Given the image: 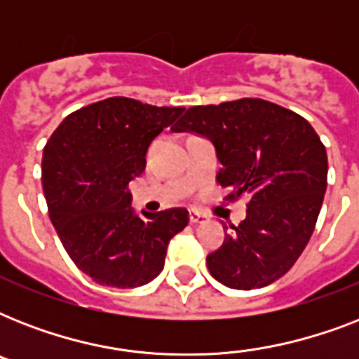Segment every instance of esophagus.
I'll return each instance as SVG.
<instances>
[{"label": "esophagus", "instance_id": "1", "mask_svg": "<svg viewBox=\"0 0 359 359\" xmlns=\"http://www.w3.org/2000/svg\"><path fill=\"white\" fill-rule=\"evenodd\" d=\"M207 216L203 212H199V210H191L190 212V222L191 224H205L207 222Z\"/></svg>", "mask_w": 359, "mask_h": 359}]
</instances>
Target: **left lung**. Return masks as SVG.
I'll return each mask as SVG.
<instances>
[{
    "label": "left lung",
    "mask_w": 359,
    "mask_h": 359,
    "mask_svg": "<svg viewBox=\"0 0 359 359\" xmlns=\"http://www.w3.org/2000/svg\"><path fill=\"white\" fill-rule=\"evenodd\" d=\"M171 130L212 143L227 199L250 196L244 222L207 257L212 278L251 290L285 276L311 238L326 194L328 156L311 124L278 104L242 98L190 108Z\"/></svg>",
    "instance_id": "obj_1"
}]
</instances>
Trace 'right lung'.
Instances as JSON below:
<instances>
[{"label":"right lung","instance_id":"1","mask_svg":"<svg viewBox=\"0 0 359 359\" xmlns=\"http://www.w3.org/2000/svg\"><path fill=\"white\" fill-rule=\"evenodd\" d=\"M184 108L114 97L59 124L42 154V190L65 250L93 281L117 289L149 283L163 270L169 240L190 222L186 208L135 214L130 180L147 149Z\"/></svg>","mask_w":359,"mask_h":359}]
</instances>
